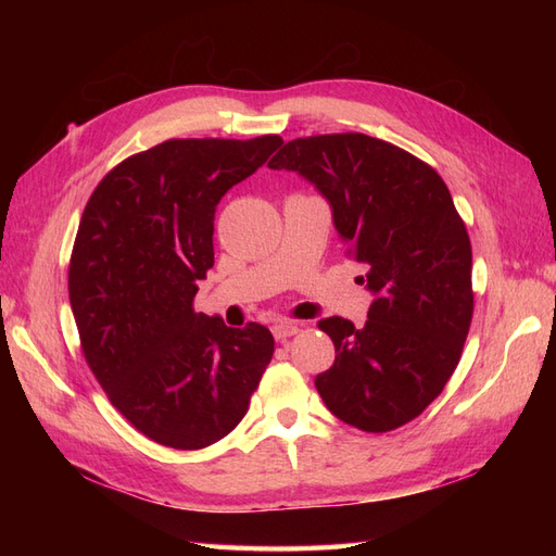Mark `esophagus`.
I'll use <instances>...</instances> for the list:
<instances>
[{
    "label": "esophagus",
    "instance_id": "34e87169",
    "mask_svg": "<svg viewBox=\"0 0 556 556\" xmlns=\"http://www.w3.org/2000/svg\"><path fill=\"white\" fill-rule=\"evenodd\" d=\"M294 333H299V325L290 323V319H280V323L274 325L276 341H288L290 336H294Z\"/></svg>",
    "mask_w": 556,
    "mask_h": 556
}]
</instances>
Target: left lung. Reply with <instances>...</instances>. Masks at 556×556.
Here are the masks:
<instances>
[{
  "label": "left lung",
  "instance_id": "8db88e82",
  "mask_svg": "<svg viewBox=\"0 0 556 556\" xmlns=\"http://www.w3.org/2000/svg\"><path fill=\"white\" fill-rule=\"evenodd\" d=\"M313 182L374 294L364 327L325 317L336 348L315 378L345 425L382 433L410 422L443 392L473 317L470 241L447 185L429 164L366 134L285 143L268 162Z\"/></svg>",
  "mask_w": 556,
  "mask_h": 556
}]
</instances>
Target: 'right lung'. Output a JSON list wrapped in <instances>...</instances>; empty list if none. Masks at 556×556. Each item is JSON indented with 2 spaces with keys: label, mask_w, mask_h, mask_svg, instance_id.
Instances as JSON below:
<instances>
[{
  "label": "right lung",
  "mask_w": 556,
  "mask_h": 556,
  "mask_svg": "<svg viewBox=\"0 0 556 556\" xmlns=\"http://www.w3.org/2000/svg\"><path fill=\"white\" fill-rule=\"evenodd\" d=\"M282 146L172 139L131 155L97 185L70 264V301L90 371L150 441L217 443L248 413L274 336L194 313L213 266L215 206Z\"/></svg>",
  "instance_id": "1"
}]
</instances>
